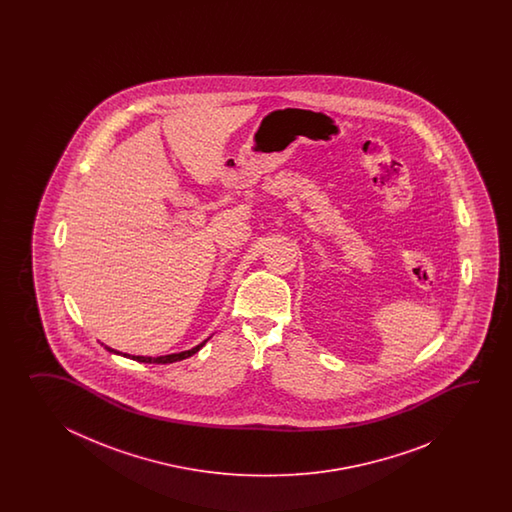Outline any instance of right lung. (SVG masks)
Masks as SVG:
<instances>
[{
  "mask_svg": "<svg viewBox=\"0 0 512 512\" xmlns=\"http://www.w3.org/2000/svg\"><path fill=\"white\" fill-rule=\"evenodd\" d=\"M207 340H203L201 344H197L196 348L186 349V351H181V353H170V355H161V357H142V355H128V353H120V351H117V349L109 348V346H104V344H102V346L108 349L109 353H115V355H122V357H126V359L137 360V362H146V364H172V362H177V360H183L188 359V357H192L194 353H197L199 349L203 348V346L207 344Z\"/></svg>",
  "mask_w": 512,
  "mask_h": 512,
  "instance_id": "obj_1",
  "label": "right lung"
}]
</instances>
